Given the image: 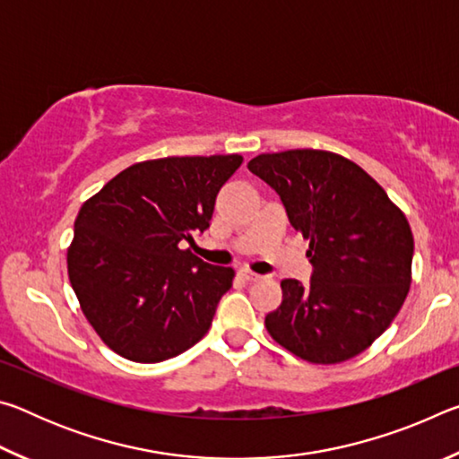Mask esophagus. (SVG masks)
<instances>
[{
  "instance_id": "esophagus-1",
  "label": "esophagus",
  "mask_w": 459,
  "mask_h": 459,
  "mask_svg": "<svg viewBox=\"0 0 459 459\" xmlns=\"http://www.w3.org/2000/svg\"><path fill=\"white\" fill-rule=\"evenodd\" d=\"M238 275L243 277V279H247V281H261L263 279V275H259V273H253V271H248V269H238Z\"/></svg>"
}]
</instances>
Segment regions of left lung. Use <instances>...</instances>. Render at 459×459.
<instances>
[{
	"label": "left lung",
	"instance_id": "1",
	"mask_svg": "<svg viewBox=\"0 0 459 459\" xmlns=\"http://www.w3.org/2000/svg\"><path fill=\"white\" fill-rule=\"evenodd\" d=\"M248 169L281 198L291 227L309 240L312 277L283 279L267 314L275 342L316 364L344 362L383 333L411 285L413 235L386 192L338 153H261Z\"/></svg>",
	"mask_w": 459,
	"mask_h": 459
}]
</instances>
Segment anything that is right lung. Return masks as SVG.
I'll return each instance as SVG.
<instances>
[{
    "label": "right lung",
    "mask_w": 459,
    "mask_h": 459,
    "mask_svg": "<svg viewBox=\"0 0 459 459\" xmlns=\"http://www.w3.org/2000/svg\"><path fill=\"white\" fill-rule=\"evenodd\" d=\"M240 164L237 153L142 161L82 204L68 277L89 324L123 359H174L211 328L235 271L184 245L211 227L216 194Z\"/></svg>",
    "instance_id": "1"
}]
</instances>
